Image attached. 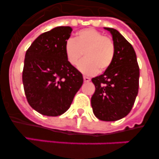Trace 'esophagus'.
<instances>
[{"label":"esophagus","mask_w":159,"mask_h":159,"mask_svg":"<svg viewBox=\"0 0 159 159\" xmlns=\"http://www.w3.org/2000/svg\"><path fill=\"white\" fill-rule=\"evenodd\" d=\"M84 82H89V81L91 80V79L88 76H84Z\"/></svg>","instance_id":"34e87169"}]
</instances>
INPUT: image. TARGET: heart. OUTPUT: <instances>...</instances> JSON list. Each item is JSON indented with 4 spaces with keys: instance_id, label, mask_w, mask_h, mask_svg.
Returning a JSON list of instances; mask_svg holds the SVG:
<instances>
[{
    "instance_id": "heart-1",
    "label": "heart",
    "mask_w": 159,
    "mask_h": 159,
    "mask_svg": "<svg viewBox=\"0 0 159 159\" xmlns=\"http://www.w3.org/2000/svg\"><path fill=\"white\" fill-rule=\"evenodd\" d=\"M66 57L71 65L78 64V69L85 75H94L110 67L115 57L116 47L113 40L94 29L80 31L75 39L69 38L64 46Z\"/></svg>"
}]
</instances>
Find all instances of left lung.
<instances>
[{
    "mask_svg": "<svg viewBox=\"0 0 159 159\" xmlns=\"http://www.w3.org/2000/svg\"><path fill=\"white\" fill-rule=\"evenodd\" d=\"M112 35L116 52L103 74L92 79L95 87L92 110L102 121H116L131 111L139 92V67L132 45L116 29L104 28Z\"/></svg>",
    "mask_w": 159,
    "mask_h": 159,
    "instance_id": "obj_1",
    "label": "left lung"
}]
</instances>
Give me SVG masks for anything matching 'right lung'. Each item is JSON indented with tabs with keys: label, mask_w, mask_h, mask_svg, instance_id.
Segmentation results:
<instances>
[{
	"label": "right lung",
	"mask_w": 159,
	"mask_h": 159,
	"mask_svg": "<svg viewBox=\"0 0 159 159\" xmlns=\"http://www.w3.org/2000/svg\"><path fill=\"white\" fill-rule=\"evenodd\" d=\"M71 31L69 26H60L43 32L25 53L22 81L26 99L43 116L67 111L84 82L80 71L66 57L64 46Z\"/></svg>",
	"instance_id": "1"
}]
</instances>
